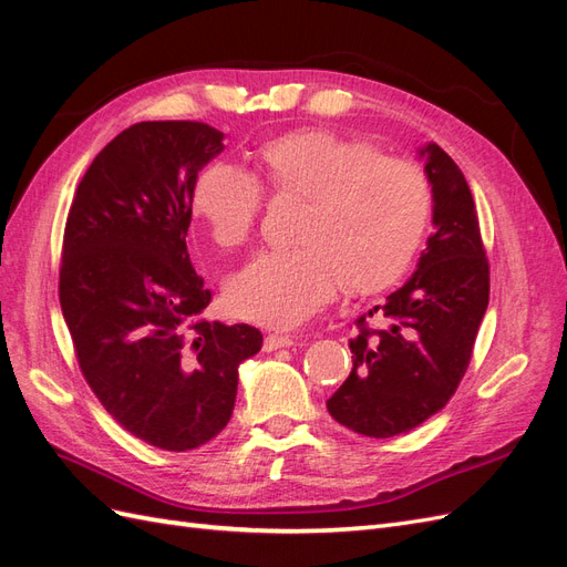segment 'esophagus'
<instances>
[{"mask_svg": "<svg viewBox=\"0 0 567 567\" xmlns=\"http://www.w3.org/2000/svg\"><path fill=\"white\" fill-rule=\"evenodd\" d=\"M296 342V338L293 336H279V333H269L267 338H265V352H274V350H279V348H290Z\"/></svg>", "mask_w": 567, "mask_h": 567, "instance_id": "esophagus-1", "label": "esophagus"}]
</instances>
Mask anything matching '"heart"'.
Returning a JSON list of instances; mask_svg holds the SVG:
<instances>
[{
    "instance_id": "1",
    "label": "heart",
    "mask_w": 567,
    "mask_h": 567,
    "mask_svg": "<svg viewBox=\"0 0 567 567\" xmlns=\"http://www.w3.org/2000/svg\"><path fill=\"white\" fill-rule=\"evenodd\" d=\"M269 182L310 198L296 248L252 255L227 279L229 310L288 329L352 286L383 284L416 252L431 217V182L404 158L373 156L364 144L326 130L281 136L262 148ZM262 184L246 167L219 161L200 175L194 210L217 246L248 241L262 213Z\"/></svg>"
}]
</instances>
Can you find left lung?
Wrapping results in <instances>:
<instances>
[{"label":"left lung","mask_w":567,"mask_h":567,"mask_svg":"<svg viewBox=\"0 0 567 567\" xmlns=\"http://www.w3.org/2000/svg\"><path fill=\"white\" fill-rule=\"evenodd\" d=\"M433 194V236L416 271L369 310L379 329L350 338L352 371L329 414L367 437L414 431L450 402L489 302V267L466 177L437 144L419 148Z\"/></svg>","instance_id":"8db88e82"}]
</instances>
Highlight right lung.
<instances>
[{"instance_id":"right-lung-1","label":"right lung","mask_w":567,"mask_h":567,"mask_svg":"<svg viewBox=\"0 0 567 567\" xmlns=\"http://www.w3.org/2000/svg\"><path fill=\"white\" fill-rule=\"evenodd\" d=\"M225 132L136 123L84 173L63 231L59 298L80 369L109 414L153 447L196 450L231 419L238 367L262 348L248 323L205 321L186 250L200 169Z\"/></svg>"}]
</instances>
